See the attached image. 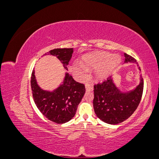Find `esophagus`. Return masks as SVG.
<instances>
[{"instance_id":"34e87169","label":"esophagus","mask_w":159,"mask_h":159,"mask_svg":"<svg viewBox=\"0 0 159 159\" xmlns=\"http://www.w3.org/2000/svg\"><path fill=\"white\" fill-rule=\"evenodd\" d=\"M85 89L87 91H92L93 90V88L92 85L88 84L85 85Z\"/></svg>"}]
</instances>
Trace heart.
<instances>
[{"mask_svg": "<svg viewBox=\"0 0 159 159\" xmlns=\"http://www.w3.org/2000/svg\"><path fill=\"white\" fill-rule=\"evenodd\" d=\"M120 57L118 55L113 56L109 53H99L95 56H91L82 61L85 67L98 68L96 70V75L98 78H103L109 75L119 63ZM75 70L82 76H86V70L80 66H75Z\"/></svg>", "mask_w": 159, "mask_h": 159, "instance_id": "b5f03b06", "label": "heart"}]
</instances>
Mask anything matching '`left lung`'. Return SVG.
<instances>
[{
    "label": "left lung",
    "instance_id": "1",
    "mask_svg": "<svg viewBox=\"0 0 159 159\" xmlns=\"http://www.w3.org/2000/svg\"><path fill=\"white\" fill-rule=\"evenodd\" d=\"M124 56L125 63L137 62L131 56L125 53ZM141 82L137 87L128 93H121L113 84L111 76L103 82L95 84L93 104L98 117L105 123L113 125L127 119L141 102L144 86L143 80L141 77Z\"/></svg>",
    "mask_w": 159,
    "mask_h": 159
}]
</instances>
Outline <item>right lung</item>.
<instances>
[{
	"label": "right lung",
	"instance_id": "obj_1",
	"mask_svg": "<svg viewBox=\"0 0 159 159\" xmlns=\"http://www.w3.org/2000/svg\"><path fill=\"white\" fill-rule=\"evenodd\" d=\"M73 48H56L44 55L56 56L68 70ZM31 89L34 103L40 111L51 121L57 124L69 121L75 114L77 108L85 92V85L75 81L71 75L66 74L64 83L54 91L42 90L36 83L34 70L32 72Z\"/></svg>",
	"mask_w": 159,
	"mask_h": 159
}]
</instances>
